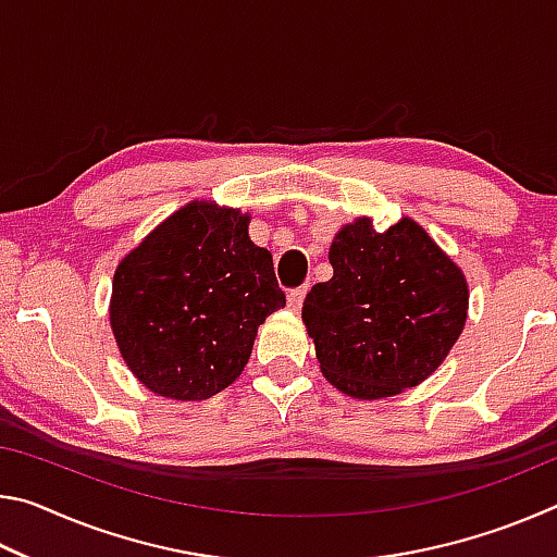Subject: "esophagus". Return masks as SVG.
<instances>
[{"label": "esophagus", "instance_id": "1", "mask_svg": "<svg viewBox=\"0 0 557 557\" xmlns=\"http://www.w3.org/2000/svg\"><path fill=\"white\" fill-rule=\"evenodd\" d=\"M305 297H307V287H295V289H289V295H287V301H289V309H297L301 307V301H305Z\"/></svg>", "mask_w": 557, "mask_h": 557}]
</instances>
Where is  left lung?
<instances>
[{
	"label": "left lung",
	"instance_id": "left-lung-1",
	"mask_svg": "<svg viewBox=\"0 0 557 557\" xmlns=\"http://www.w3.org/2000/svg\"><path fill=\"white\" fill-rule=\"evenodd\" d=\"M334 275L301 307L324 379L361 400L412 388L437 371L467 322L461 270L422 225H344L329 248Z\"/></svg>",
	"mask_w": 557,
	"mask_h": 557
}]
</instances>
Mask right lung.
<instances>
[{
    "label": "right lung",
    "instance_id": "1",
    "mask_svg": "<svg viewBox=\"0 0 557 557\" xmlns=\"http://www.w3.org/2000/svg\"><path fill=\"white\" fill-rule=\"evenodd\" d=\"M250 215L191 201L115 270L110 326L139 383L172 400H206L238 379L258 326L285 307Z\"/></svg>",
    "mask_w": 557,
    "mask_h": 557
}]
</instances>
